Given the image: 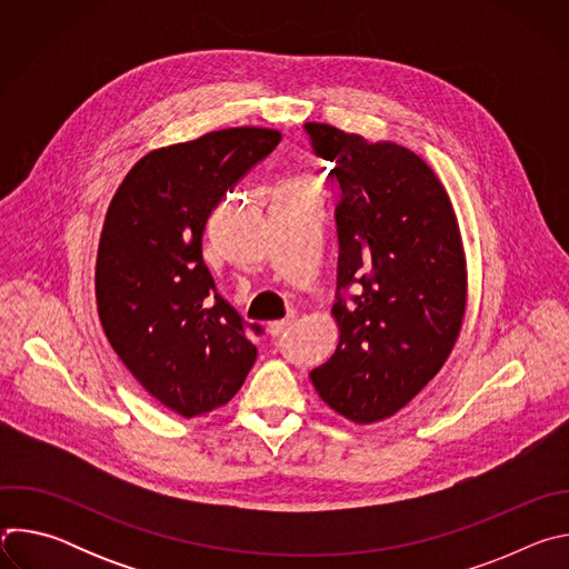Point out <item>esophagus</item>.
Returning <instances> with one entry per match:
<instances>
[{"label":"esophagus","instance_id":"esophagus-1","mask_svg":"<svg viewBox=\"0 0 569 569\" xmlns=\"http://www.w3.org/2000/svg\"><path fill=\"white\" fill-rule=\"evenodd\" d=\"M295 323V317H286V319H274V321H270L268 323V331H270V336H274V338H279L281 333H286L290 327Z\"/></svg>","mask_w":569,"mask_h":569}]
</instances>
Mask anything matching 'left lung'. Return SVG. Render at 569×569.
Returning <instances> with one entry per match:
<instances>
[{"label":"left lung","mask_w":569,"mask_h":569,"mask_svg":"<svg viewBox=\"0 0 569 569\" xmlns=\"http://www.w3.org/2000/svg\"><path fill=\"white\" fill-rule=\"evenodd\" d=\"M303 130L342 189L333 303L340 345L310 380L338 415L376 423L439 373L459 338L468 286L459 224L443 184L412 150L329 123Z\"/></svg>","instance_id":"obj_1"}]
</instances>
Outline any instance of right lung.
<instances>
[{"mask_svg":"<svg viewBox=\"0 0 569 569\" xmlns=\"http://www.w3.org/2000/svg\"><path fill=\"white\" fill-rule=\"evenodd\" d=\"M281 141L268 128H227L141 157L101 231L97 303L103 331L141 387L184 419L229 402L257 347L216 290L202 233L227 191Z\"/></svg>","mask_w":569,"mask_h":569,"instance_id":"obj_1","label":"right lung"}]
</instances>
